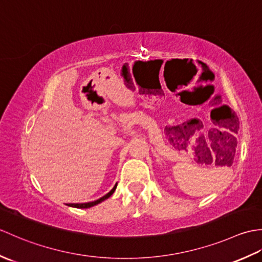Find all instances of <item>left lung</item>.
Instances as JSON below:
<instances>
[{"label":"left lung","instance_id":"8db88e82","mask_svg":"<svg viewBox=\"0 0 262 262\" xmlns=\"http://www.w3.org/2000/svg\"><path fill=\"white\" fill-rule=\"evenodd\" d=\"M223 124L225 125V127L227 128V129H230L232 132V134H229V137H227V142L234 143V144H233V146H232V149H233V151H234L235 146H236V138H235L234 135L232 134V133L234 132L235 134H236L237 130H238V128H240V121H238L237 117H235L234 115L232 114V115H230V119L223 121ZM227 151H229V147H227ZM232 157L234 158V155H232Z\"/></svg>","mask_w":262,"mask_h":262}]
</instances>
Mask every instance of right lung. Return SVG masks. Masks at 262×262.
Masks as SVG:
<instances>
[{"label": "right lung", "instance_id": "1", "mask_svg": "<svg viewBox=\"0 0 262 262\" xmlns=\"http://www.w3.org/2000/svg\"><path fill=\"white\" fill-rule=\"evenodd\" d=\"M116 188H117V183L115 185V187H114L113 189H111V190H110L107 194H104L103 197L99 198L98 200H94V202L84 203V204H69V206H71V207H76V208H90V207H93V206H96V205H98V204H100V203H102L103 200L108 199V198L111 196V194H113V193L115 192Z\"/></svg>", "mask_w": 262, "mask_h": 262}]
</instances>
